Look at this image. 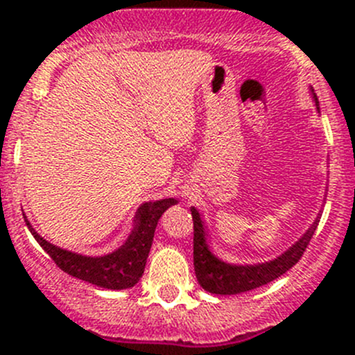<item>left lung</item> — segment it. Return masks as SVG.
<instances>
[{
  "instance_id": "left-lung-1",
  "label": "left lung",
  "mask_w": 355,
  "mask_h": 355,
  "mask_svg": "<svg viewBox=\"0 0 355 355\" xmlns=\"http://www.w3.org/2000/svg\"><path fill=\"white\" fill-rule=\"evenodd\" d=\"M314 99L318 103L316 96H314ZM191 213L192 223H194L196 277H198L200 287L211 293H218V295H234V293L249 292V290L263 287V285L270 284V282L277 280L278 277L287 273L290 268L299 263L318 227L316 220L313 227L307 230V234L278 259L270 261L266 264H257V266H232V264L223 263L209 252L206 239H204V228L199 213L196 211V207H191Z\"/></svg>"
}]
</instances>
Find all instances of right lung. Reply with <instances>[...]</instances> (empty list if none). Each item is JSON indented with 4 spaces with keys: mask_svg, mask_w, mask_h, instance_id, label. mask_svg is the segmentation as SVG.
<instances>
[{
    "mask_svg": "<svg viewBox=\"0 0 355 355\" xmlns=\"http://www.w3.org/2000/svg\"><path fill=\"white\" fill-rule=\"evenodd\" d=\"M175 202H177L175 199H161L156 202L142 204L137 211L134 232L128 237V241L118 250L103 257L78 256V254L55 247L46 242L31 227L27 220H25V223H27L28 230L34 235L35 241L39 242V245L49 254V257L55 261L60 270L78 278V280L98 285V287L123 290L134 287L141 280L149 256V249L153 244V237H155L157 220L164 213V209H168Z\"/></svg>",
    "mask_w": 355,
    "mask_h": 355,
    "instance_id": "right-lung-1",
    "label": "right lung"
}]
</instances>
